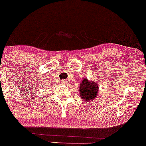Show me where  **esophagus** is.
Listing matches in <instances>:
<instances>
[{"instance_id": "esophagus-1", "label": "esophagus", "mask_w": 146, "mask_h": 146, "mask_svg": "<svg viewBox=\"0 0 146 146\" xmlns=\"http://www.w3.org/2000/svg\"><path fill=\"white\" fill-rule=\"evenodd\" d=\"M62 82V84H65L66 83V82H65V81H62V82Z\"/></svg>"}]
</instances>
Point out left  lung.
I'll return each instance as SVG.
<instances>
[{"label":"left lung","instance_id":"obj_1","mask_svg":"<svg viewBox=\"0 0 146 146\" xmlns=\"http://www.w3.org/2000/svg\"><path fill=\"white\" fill-rule=\"evenodd\" d=\"M98 84L95 82H90L87 78H84L79 85V94L81 98L86 102L94 101V99L99 94Z\"/></svg>","mask_w":146,"mask_h":146}]
</instances>
